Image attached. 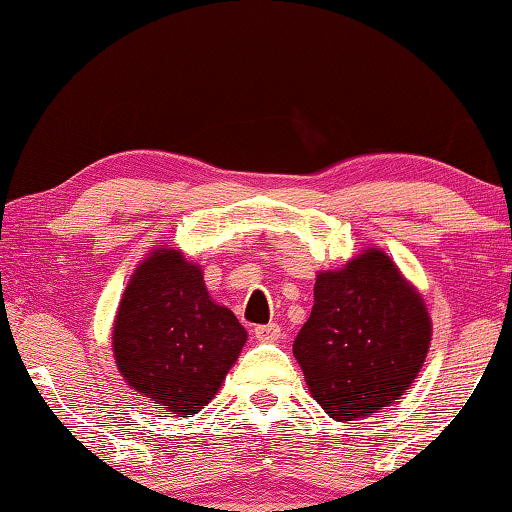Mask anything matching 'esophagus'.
<instances>
[{"instance_id":"34e87169","label":"esophagus","mask_w":512,"mask_h":512,"mask_svg":"<svg viewBox=\"0 0 512 512\" xmlns=\"http://www.w3.org/2000/svg\"><path fill=\"white\" fill-rule=\"evenodd\" d=\"M255 339L262 343H275L277 339H280V325L268 323V325L255 327Z\"/></svg>"}]
</instances>
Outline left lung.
<instances>
[{"mask_svg": "<svg viewBox=\"0 0 512 512\" xmlns=\"http://www.w3.org/2000/svg\"><path fill=\"white\" fill-rule=\"evenodd\" d=\"M431 341L424 300L393 259L363 250L339 271H320L311 316L293 341L314 400L329 418L377 413L409 391Z\"/></svg>", "mask_w": 512, "mask_h": 512, "instance_id": "left-lung-1", "label": "left lung"}]
</instances>
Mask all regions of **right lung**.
I'll use <instances>...</instances> for the list:
<instances>
[{"label":"right lung","mask_w":512,"mask_h":512,"mask_svg":"<svg viewBox=\"0 0 512 512\" xmlns=\"http://www.w3.org/2000/svg\"><path fill=\"white\" fill-rule=\"evenodd\" d=\"M246 339L237 316L210 298L201 266L155 248L121 296L112 352L126 384L155 409L192 418L219 393Z\"/></svg>","instance_id":"1"}]
</instances>
